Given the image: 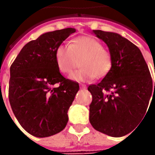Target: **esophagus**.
<instances>
[{
    "label": "esophagus",
    "instance_id": "esophagus-1",
    "mask_svg": "<svg viewBox=\"0 0 155 155\" xmlns=\"http://www.w3.org/2000/svg\"><path fill=\"white\" fill-rule=\"evenodd\" d=\"M80 89L85 90V89H86V86H85V85H84V84H80Z\"/></svg>",
    "mask_w": 155,
    "mask_h": 155
}]
</instances>
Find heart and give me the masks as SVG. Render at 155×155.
Returning a JSON list of instances; mask_svg holds the SVG:
<instances>
[{"label": "heart", "mask_w": 155, "mask_h": 155, "mask_svg": "<svg viewBox=\"0 0 155 155\" xmlns=\"http://www.w3.org/2000/svg\"><path fill=\"white\" fill-rule=\"evenodd\" d=\"M55 59L59 71L69 74L78 65L81 67L70 76L71 80L86 82L104 77L111 67L110 51L101 45L97 39L89 36L74 39L68 45H61L56 49Z\"/></svg>", "instance_id": "b5f03b06"}]
</instances>
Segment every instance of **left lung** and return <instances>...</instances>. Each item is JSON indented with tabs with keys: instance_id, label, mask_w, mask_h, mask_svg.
Instances as JSON below:
<instances>
[{
	"instance_id": "left-lung-1",
	"label": "left lung",
	"mask_w": 155,
	"mask_h": 155,
	"mask_svg": "<svg viewBox=\"0 0 155 155\" xmlns=\"http://www.w3.org/2000/svg\"><path fill=\"white\" fill-rule=\"evenodd\" d=\"M92 33L108 46L111 68L99 84L88 87L92 95L90 122L103 134L124 136L145 118L155 83L153 88L147 64L136 45L116 33L93 30Z\"/></svg>"
}]
</instances>
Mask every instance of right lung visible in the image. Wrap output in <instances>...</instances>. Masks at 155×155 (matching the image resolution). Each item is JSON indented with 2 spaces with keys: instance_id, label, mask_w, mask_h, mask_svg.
<instances>
[{
  "instance_id": "obj_1",
  "label": "right lung",
  "mask_w": 155,
  "mask_h": 155,
  "mask_svg": "<svg viewBox=\"0 0 155 155\" xmlns=\"http://www.w3.org/2000/svg\"><path fill=\"white\" fill-rule=\"evenodd\" d=\"M76 32L68 27L41 34L23 46L10 67L9 102L21 127L36 137H48L65 128L68 110L79 90L64 78L56 49ZM55 83L60 86L54 88Z\"/></svg>"
}]
</instances>
